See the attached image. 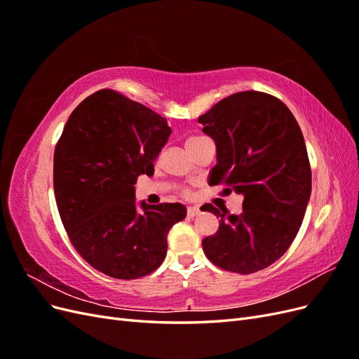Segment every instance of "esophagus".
<instances>
[{
  "label": "esophagus",
  "instance_id": "obj_1",
  "mask_svg": "<svg viewBox=\"0 0 359 359\" xmlns=\"http://www.w3.org/2000/svg\"><path fill=\"white\" fill-rule=\"evenodd\" d=\"M198 214H199L198 206H189V208H187V215L189 217H191V219H193V217L198 215Z\"/></svg>",
  "mask_w": 359,
  "mask_h": 359
}]
</instances>
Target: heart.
I'll return each instance as SVG.
<instances>
[{
  "label": "heart",
  "instance_id": "b5f03b06",
  "mask_svg": "<svg viewBox=\"0 0 359 359\" xmlns=\"http://www.w3.org/2000/svg\"><path fill=\"white\" fill-rule=\"evenodd\" d=\"M203 139H206V137H201V136H196V137H190V139H187L186 147H187V148H190V147H193L194 144L201 142V140H203ZM184 194H187V191H184Z\"/></svg>",
  "mask_w": 359,
  "mask_h": 359
}]
</instances>
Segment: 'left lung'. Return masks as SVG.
Instances as JSON below:
<instances>
[{"label": "left lung", "mask_w": 359, "mask_h": 359, "mask_svg": "<svg viewBox=\"0 0 359 359\" xmlns=\"http://www.w3.org/2000/svg\"><path fill=\"white\" fill-rule=\"evenodd\" d=\"M199 123L217 148L210 184L244 196L240 215L202 206L220 219L219 231L203 238V253L224 271L257 273L287 252L307 210L311 169L302 132L283 102L259 91L226 97Z\"/></svg>", "instance_id": "left-lung-1"}]
</instances>
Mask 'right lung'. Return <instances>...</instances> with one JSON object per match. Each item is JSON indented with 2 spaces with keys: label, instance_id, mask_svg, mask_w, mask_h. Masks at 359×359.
I'll use <instances>...</instances> for the list:
<instances>
[{
  "label": "right lung",
  "instance_id": "1",
  "mask_svg": "<svg viewBox=\"0 0 359 359\" xmlns=\"http://www.w3.org/2000/svg\"><path fill=\"white\" fill-rule=\"evenodd\" d=\"M172 133L149 107L114 90L91 94L72 112L53 154V191L64 229L82 259L100 273L133 280L166 257L170 227L186 217L181 203L135 202L139 175Z\"/></svg>",
  "mask_w": 359,
  "mask_h": 359
}]
</instances>
